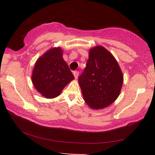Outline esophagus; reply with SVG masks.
Instances as JSON below:
<instances>
[{
    "instance_id": "obj_1",
    "label": "esophagus",
    "mask_w": 155,
    "mask_h": 155,
    "mask_svg": "<svg viewBox=\"0 0 155 155\" xmlns=\"http://www.w3.org/2000/svg\"><path fill=\"white\" fill-rule=\"evenodd\" d=\"M73 75H74V77H75V79H77L78 77V75H79V72H78V71H74L73 72Z\"/></svg>"
}]
</instances>
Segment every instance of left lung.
Masks as SVG:
<instances>
[{
  "label": "left lung",
  "instance_id": "8db88e82",
  "mask_svg": "<svg viewBox=\"0 0 155 155\" xmlns=\"http://www.w3.org/2000/svg\"><path fill=\"white\" fill-rule=\"evenodd\" d=\"M124 76L113 55L101 46L91 48L78 78L84 100L94 109L108 107L119 96Z\"/></svg>",
  "mask_w": 155,
  "mask_h": 155
}]
</instances>
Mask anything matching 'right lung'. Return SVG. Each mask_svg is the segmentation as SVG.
Masks as SVG:
<instances>
[{"mask_svg":"<svg viewBox=\"0 0 155 155\" xmlns=\"http://www.w3.org/2000/svg\"><path fill=\"white\" fill-rule=\"evenodd\" d=\"M74 75L63 58V50L53 48L37 61L31 81L37 90L46 98L53 99L74 79Z\"/></svg>","mask_w":155,"mask_h":155,"instance_id":"right-lung-1","label":"right lung"}]
</instances>
